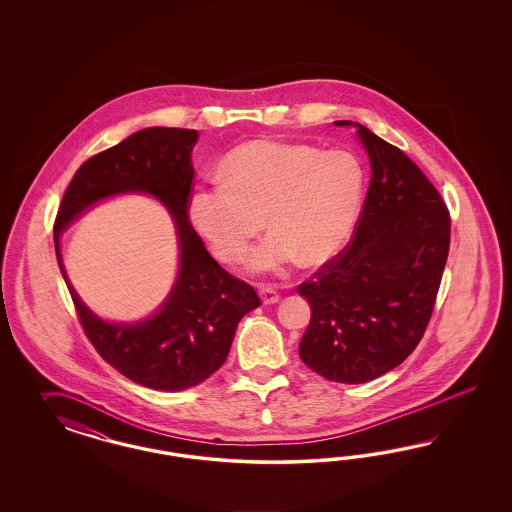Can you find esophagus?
Here are the masks:
<instances>
[{
    "label": "esophagus",
    "mask_w": 512,
    "mask_h": 512,
    "mask_svg": "<svg viewBox=\"0 0 512 512\" xmlns=\"http://www.w3.org/2000/svg\"><path fill=\"white\" fill-rule=\"evenodd\" d=\"M259 295H261L263 304H276L279 300L278 291H276L274 287H270V285H263L261 291H259Z\"/></svg>",
    "instance_id": "obj_1"
}]
</instances>
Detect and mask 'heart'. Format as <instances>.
Returning a JSON list of instances; mask_svg holds the SVG:
<instances>
[{
  "label": "heart",
  "mask_w": 512,
  "mask_h": 512,
  "mask_svg": "<svg viewBox=\"0 0 512 512\" xmlns=\"http://www.w3.org/2000/svg\"><path fill=\"white\" fill-rule=\"evenodd\" d=\"M221 176L193 191L189 217L223 261L246 255L264 217L272 234L249 257L255 272L334 257L355 231L366 186L349 152L266 139L231 150Z\"/></svg>",
  "instance_id": "obj_1"
}]
</instances>
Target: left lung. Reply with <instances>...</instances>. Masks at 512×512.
Instances as JSON below:
<instances>
[{"mask_svg": "<svg viewBox=\"0 0 512 512\" xmlns=\"http://www.w3.org/2000/svg\"><path fill=\"white\" fill-rule=\"evenodd\" d=\"M357 125L372 180L357 231L298 295L310 325L298 351L328 381L358 385L400 366L419 345L447 264L449 210L400 148Z\"/></svg>", "mask_w": 512, "mask_h": 512, "instance_id": "left-lung-1", "label": "left lung"}]
</instances>
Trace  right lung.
<instances>
[{"label":"right lung","mask_w":512,"mask_h":512,"mask_svg":"<svg viewBox=\"0 0 512 512\" xmlns=\"http://www.w3.org/2000/svg\"><path fill=\"white\" fill-rule=\"evenodd\" d=\"M195 129L148 127L93 155L63 195L54 246L62 270L59 234L95 201L122 192H146L163 201L177 223L181 266L172 295L139 324H107L78 298L62 270L80 325L112 368L142 387L178 392L195 387L227 360L240 319L261 306L255 289L214 261L187 216L193 184Z\"/></svg>","instance_id":"obj_1"}]
</instances>
